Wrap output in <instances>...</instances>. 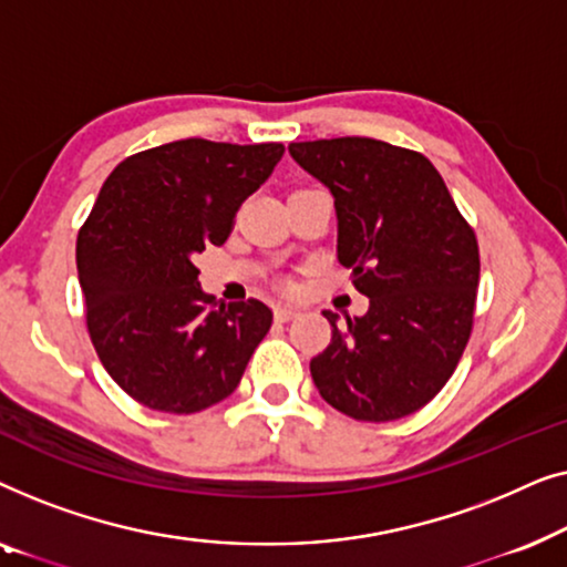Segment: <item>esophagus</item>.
I'll use <instances>...</instances> for the list:
<instances>
[{
	"mask_svg": "<svg viewBox=\"0 0 567 567\" xmlns=\"http://www.w3.org/2000/svg\"><path fill=\"white\" fill-rule=\"evenodd\" d=\"M297 315H299L297 307H276V309H274L276 322H289V320H293V317H297Z\"/></svg>",
	"mask_w": 567,
	"mask_h": 567,
	"instance_id": "1",
	"label": "esophagus"
}]
</instances>
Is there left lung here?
I'll return each mask as SVG.
<instances>
[{
  "label": "left lung",
  "mask_w": 567,
  "mask_h": 567,
  "mask_svg": "<svg viewBox=\"0 0 567 567\" xmlns=\"http://www.w3.org/2000/svg\"><path fill=\"white\" fill-rule=\"evenodd\" d=\"M328 185L338 260L369 312H322L332 340L309 363L322 400L353 421L413 415L444 390L467 348L480 284L475 229L421 152L367 136L289 144Z\"/></svg>",
  "instance_id": "1"
}]
</instances>
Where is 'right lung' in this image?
Instances as JSON below:
<instances>
[{
  "instance_id": "obj_1",
  "label": "right lung",
  "mask_w": 567,
  "mask_h": 567,
  "mask_svg": "<svg viewBox=\"0 0 567 567\" xmlns=\"http://www.w3.org/2000/svg\"><path fill=\"white\" fill-rule=\"evenodd\" d=\"M281 154L181 138L131 154L100 188L76 237L84 317L100 363L144 408L190 415L229 398L270 330L260 299L227 307L200 291L193 258L227 243Z\"/></svg>"
}]
</instances>
